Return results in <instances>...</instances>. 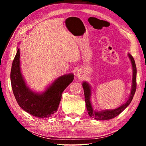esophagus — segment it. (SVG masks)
I'll return each mask as SVG.
<instances>
[{
    "label": "esophagus",
    "mask_w": 146,
    "mask_h": 146,
    "mask_svg": "<svg viewBox=\"0 0 146 146\" xmlns=\"http://www.w3.org/2000/svg\"><path fill=\"white\" fill-rule=\"evenodd\" d=\"M76 76H78V78H81L83 76V72L82 70H78L77 72H76Z\"/></svg>",
    "instance_id": "esophagus-1"
}]
</instances>
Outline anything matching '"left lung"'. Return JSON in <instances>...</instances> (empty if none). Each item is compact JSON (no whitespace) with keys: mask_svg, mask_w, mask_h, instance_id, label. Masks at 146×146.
Here are the masks:
<instances>
[{"mask_svg":"<svg viewBox=\"0 0 146 146\" xmlns=\"http://www.w3.org/2000/svg\"><path fill=\"white\" fill-rule=\"evenodd\" d=\"M128 56L131 60L133 68V78H132V86L131 90V93L128 99L125 102L122 104L117 108L113 109V110H104L101 111L94 110L93 106L91 104V88L90 84L88 82H83L82 87L84 92L85 102L86 104V108H87L89 115L91 117L94 118L95 120H110L117 117L120 113H122L123 110L126 108L129 104L131 102L132 99L137 89V68L134 58L130 53H128Z\"/></svg>","mask_w":146,"mask_h":146,"instance_id":"1","label":"left lung"}]
</instances>
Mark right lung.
<instances>
[{"label": "right lung", "instance_id": "obj_1", "mask_svg": "<svg viewBox=\"0 0 146 146\" xmlns=\"http://www.w3.org/2000/svg\"><path fill=\"white\" fill-rule=\"evenodd\" d=\"M12 90L17 103L23 110L34 117L44 118L52 117L58 110L62 93L73 82V73L56 78L42 93L35 92L27 86L21 72L20 49L12 63L11 74Z\"/></svg>", "mask_w": 146, "mask_h": 146}]
</instances>
